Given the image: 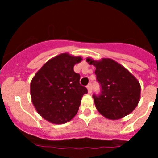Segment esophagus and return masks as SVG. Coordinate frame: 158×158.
<instances>
[{
  "mask_svg": "<svg viewBox=\"0 0 158 158\" xmlns=\"http://www.w3.org/2000/svg\"><path fill=\"white\" fill-rule=\"evenodd\" d=\"M87 91H88V93H91V91H92V86H91V83L87 86Z\"/></svg>",
  "mask_w": 158,
  "mask_h": 158,
  "instance_id": "esophagus-1",
  "label": "esophagus"
}]
</instances>
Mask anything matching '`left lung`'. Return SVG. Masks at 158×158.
I'll return each instance as SVG.
<instances>
[{
  "instance_id": "left-lung-1",
  "label": "left lung",
  "mask_w": 158,
  "mask_h": 158,
  "mask_svg": "<svg viewBox=\"0 0 158 158\" xmlns=\"http://www.w3.org/2000/svg\"><path fill=\"white\" fill-rule=\"evenodd\" d=\"M86 61L95 67L96 79L101 86V94L93 95L98 112L112 120L130 114L140 98V85L136 77L112 59L94 60L87 58Z\"/></svg>"
}]
</instances>
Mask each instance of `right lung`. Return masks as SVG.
I'll list each match as a JSON object with an SVG mask.
<instances>
[{
	"label": "right lung",
	"mask_w": 158,
	"mask_h": 158,
	"mask_svg": "<svg viewBox=\"0 0 158 158\" xmlns=\"http://www.w3.org/2000/svg\"><path fill=\"white\" fill-rule=\"evenodd\" d=\"M80 56L63 53L50 59L38 70L30 83L32 103L38 113L47 121L65 124L78 112L81 99L87 93L79 83L80 75L74 67Z\"/></svg>",
	"instance_id": "right-lung-1"
}]
</instances>
